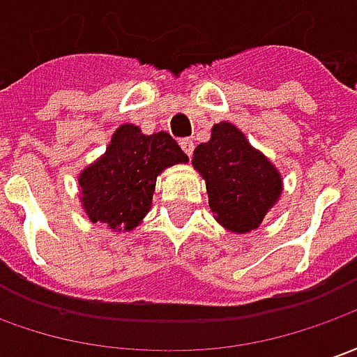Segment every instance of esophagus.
<instances>
[{
  "label": "esophagus",
  "mask_w": 357,
  "mask_h": 357,
  "mask_svg": "<svg viewBox=\"0 0 357 357\" xmlns=\"http://www.w3.org/2000/svg\"><path fill=\"white\" fill-rule=\"evenodd\" d=\"M179 146H181V150H183L188 155L193 154V140H191V138H183V140H179Z\"/></svg>",
  "instance_id": "34e87169"
}]
</instances>
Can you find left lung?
Masks as SVG:
<instances>
[{"label": "left lung", "instance_id": "obj_1", "mask_svg": "<svg viewBox=\"0 0 357 357\" xmlns=\"http://www.w3.org/2000/svg\"><path fill=\"white\" fill-rule=\"evenodd\" d=\"M191 164L205 179L215 219L229 231L257 229L280 197L278 169L231 122L211 128V140L193 150Z\"/></svg>", "mask_w": 357, "mask_h": 357}]
</instances>
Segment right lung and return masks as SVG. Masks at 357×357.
<instances>
[{
    "label": "right lung",
    "instance_id": "obj_1",
    "mask_svg": "<svg viewBox=\"0 0 357 357\" xmlns=\"http://www.w3.org/2000/svg\"><path fill=\"white\" fill-rule=\"evenodd\" d=\"M188 155L167 132L142 134L134 124H122L94 164L79 176L80 203L93 223L112 231H132L152 207L155 178Z\"/></svg>",
    "mask_w": 357,
    "mask_h": 357
}]
</instances>
